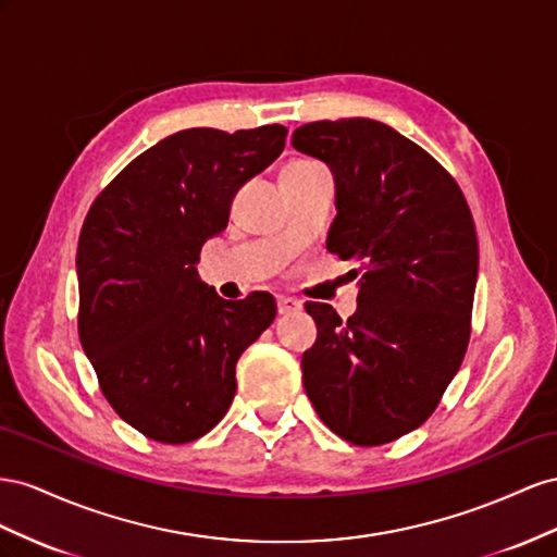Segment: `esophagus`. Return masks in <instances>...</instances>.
Returning a JSON list of instances; mask_svg holds the SVG:
<instances>
[{
  "label": "esophagus",
  "instance_id": "1",
  "mask_svg": "<svg viewBox=\"0 0 557 557\" xmlns=\"http://www.w3.org/2000/svg\"><path fill=\"white\" fill-rule=\"evenodd\" d=\"M300 308H304V304H300V300H296L292 296H277V312L280 314H294Z\"/></svg>",
  "mask_w": 557,
  "mask_h": 557
}]
</instances>
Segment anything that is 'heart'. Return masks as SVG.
Wrapping results in <instances>:
<instances>
[{"mask_svg": "<svg viewBox=\"0 0 557 557\" xmlns=\"http://www.w3.org/2000/svg\"><path fill=\"white\" fill-rule=\"evenodd\" d=\"M314 165H320V163H314V161H292V163H287L284 168H314Z\"/></svg>", "mask_w": 557, "mask_h": 557, "instance_id": "heart-1", "label": "heart"}]
</instances>
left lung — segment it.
Returning <instances> with one entry per match:
<instances>
[{"label":"left lung","mask_w":557,"mask_h":557,"mask_svg":"<svg viewBox=\"0 0 557 557\" xmlns=\"http://www.w3.org/2000/svg\"><path fill=\"white\" fill-rule=\"evenodd\" d=\"M292 145L331 168L326 249L359 277L347 322L306 304L317 341L300 359L304 387L333 434L383 446L432 416L465 359L479 277L471 210L432 156L380 121L306 123Z\"/></svg>","instance_id":"left-lung-1"}]
</instances>
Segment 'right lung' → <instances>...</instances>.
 <instances>
[{
    "mask_svg": "<svg viewBox=\"0 0 557 557\" xmlns=\"http://www.w3.org/2000/svg\"><path fill=\"white\" fill-rule=\"evenodd\" d=\"M284 137L277 123L174 133L90 205L76 249L78 338L104 399L147 438L180 446L208 434L233 404L237 359L275 320L268 292L224 300L196 263Z\"/></svg>",
    "mask_w": 557,
    "mask_h": 557,
    "instance_id": "right-lung-1",
    "label": "right lung"
}]
</instances>
